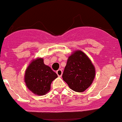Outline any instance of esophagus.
I'll return each mask as SVG.
<instances>
[{
	"label": "esophagus",
	"mask_w": 122,
	"mask_h": 122,
	"mask_svg": "<svg viewBox=\"0 0 122 122\" xmlns=\"http://www.w3.org/2000/svg\"><path fill=\"white\" fill-rule=\"evenodd\" d=\"M57 74L58 76H59V77H61L62 75V70H61V69H59V70H58L57 71Z\"/></svg>",
	"instance_id": "34e87169"
}]
</instances>
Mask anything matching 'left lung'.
Here are the masks:
<instances>
[{
  "instance_id": "left-lung-1",
  "label": "left lung",
  "mask_w": 122,
  "mask_h": 122,
  "mask_svg": "<svg viewBox=\"0 0 122 122\" xmlns=\"http://www.w3.org/2000/svg\"><path fill=\"white\" fill-rule=\"evenodd\" d=\"M95 76V70L89 58L81 51H76L68 57L62 78L71 89L83 92L92 84Z\"/></svg>"
}]
</instances>
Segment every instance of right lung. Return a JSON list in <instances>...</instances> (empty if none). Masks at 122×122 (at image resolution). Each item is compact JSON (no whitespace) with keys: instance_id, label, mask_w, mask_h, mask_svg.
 <instances>
[{"instance_id":"add662e5","label":"right lung","mask_w":122,"mask_h":122,"mask_svg":"<svg viewBox=\"0 0 122 122\" xmlns=\"http://www.w3.org/2000/svg\"><path fill=\"white\" fill-rule=\"evenodd\" d=\"M57 77V74L49 66L45 65L43 59L33 60L25 73V82L29 90L38 95L48 93L51 84Z\"/></svg>"}]
</instances>
